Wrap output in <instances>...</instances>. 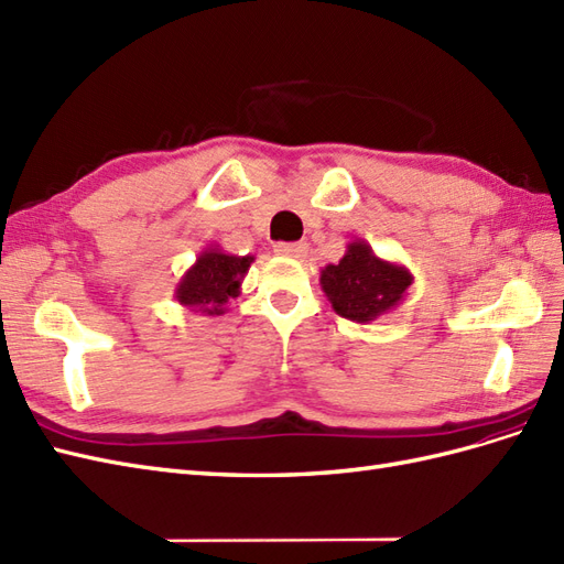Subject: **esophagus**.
<instances>
[{
	"label": "esophagus",
	"mask_w": 564,
	"mask_h": 564,
	"mask_svg": "<svg viewBox=\"0 0 564 564\" xmlns=\"http://www.w3.org/2000/svg\"><path fill=\"white\" fill-rule=\"evenodd\" d=\"M307 250H310L307 242H279V245H273V252L281 254V257H291V259L307 257Z\"/></svg>",
	"instance_id": "34e87169"
}]
</instances>
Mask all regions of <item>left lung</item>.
<instances>
[{"mask_svg": "<svg viewBox=\"0 0 564 564\" xmlns=\"http://www.w3.org/2000/svg\"><path fill=\"white\" fill-rule=\"evenodd\" d=\"M414 276L405 264L388 262L367 240H352L338 264L322 269V291L343 319L369 324L395 310L408 295Z\"/></svg>", "mask_w": 564, "mask_h": 564, "instance_id": "left-lung-1", "label": "left lung"}]
</instances>
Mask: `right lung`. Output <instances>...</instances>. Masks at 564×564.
I'll return each mask as SVG.
<instances>
[{"instance_id":"add662e5","label":"right lung","mask_w":564,"mask_h":564,"mask_svg":"<svg viewBox=\"0 0 564 564\" xmlns=\"http://www.w3.org/2000/svg\"><path fill=\"white\" fill-rule=\"evenodd\" d=\"M254 254H230L221 245H207L187 269L173 297L191 312H202L207 316H221L228 312V302L240 295V283L250 271Z\"/></svg>"}]
</instances>
